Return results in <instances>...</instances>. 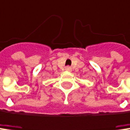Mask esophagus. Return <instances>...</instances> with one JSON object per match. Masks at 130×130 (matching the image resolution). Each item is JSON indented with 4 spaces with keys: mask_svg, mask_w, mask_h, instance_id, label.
<instances>
[{
    "mask_svg": "<svg viewBox=\"0 0 130 130\" xmlns=\"http://www.w3.org/2000/svg\"><path fill=\"white\" fill-rule=\"evenodd\" d=\"M66 70L69 71V72H71L72 71V68L70 66H67V67H66Z\"/></svg>",
    "mask_w": 130,
    "mask_h": 130,
    "instance_id": "esophagus-1",
    "label": "esophagus"
}]
</instances>
